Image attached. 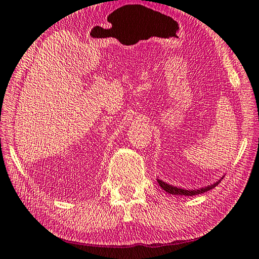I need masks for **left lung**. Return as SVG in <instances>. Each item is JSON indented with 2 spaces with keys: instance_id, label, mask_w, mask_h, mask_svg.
I'll return each mask as SVG.
<instances>
[{
  "instance_id": "8db88e82",
  "label": "left lung",
  "mask_w": 259,
  "mask_h": 259,
  "mask_svg": "<svg viewBox=\"0 0 259 259\" xmlns=\"http://www.w3.org/2000/svg\"><path fill=\"white\" fill-rule=\"evenodd\" d=\"M224 178V176H223ZM223 178H222L221 180L217 181V182H215L214 184H210L208 185V187H205V188H200V189H197V190H185V189H181V188H178V187H174V185H170V184H167L166 182H164V181H161L159 179H157L158 183H159L160 187L165 190V191L167 193H170V194H175V196H185V197H191V196H196V194H201V193H205L207 191H209V190L214 189L216 185H219L220 182L222 180H223Z\"/></svg>"
}]
</instances>
